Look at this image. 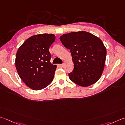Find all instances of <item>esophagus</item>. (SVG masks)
I'll return each instance as SVG.
<instances>
[{"mask_svg":"<svg viewBox=\"0 0 125 125\" xmlns=\"http://www.w3.org/2000/svg\"><path fill=\"white\" fill-rule=\"evenodd\" d=\"M63 65H64L63 64H58V66L60 68H62L63 67Z\"/></svg>","mask_w":125,"mask_h":125,"instance_id":"34e87169","label":"esophagus"}]
</instances>
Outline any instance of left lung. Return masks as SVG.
Returning a JSON list of instances; mask_svg holds the SVG:
<instances>
[{
  "label": "left lung",
  "instance_id": "1",
  "mask_svg": "<svg viewBox=\"0 0 125 125\" xmlns=\"http://www.w3.org/2000/svg\"><path fill=\"white\" fill-rule=\"evenodd\" d=\"M60 41L70 50L74 70L69 74L70 80L82 87L96 83L103 73L106 49L100 39L86 31L63 34Z\"/></svg>",
  "mask_w": 125,
  "mask_h": 125
}]
</instances>
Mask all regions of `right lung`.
I'll return each mask as SVG.
<instances>
[{
    "label": "right lung",
    "instance_id": "obj_1",
    "mask_svg": "<svg viewBox=\"0 0 125 125\" xmlns=\"http://www.w3.org/2000/svg\"><path fill=\"white\" fill-rule=\"evenodd\" d=\"M53 34H39L30 37L17 51L15 64L22 81L30 88L38 90L49 85L57 66L50 63L49 51L54 42Z\"/></svg>",
    "mask_w": 125,
    "mask_h": 125
}]
</instances>
